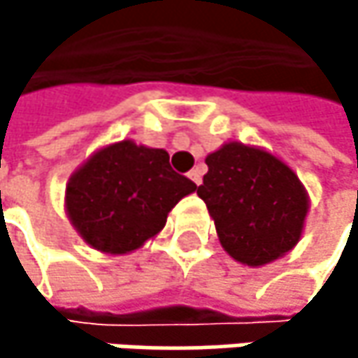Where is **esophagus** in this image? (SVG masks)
Segmentation results:
<instances>
[{"label":"esophagus","instance_id":"34e87169","mask_svg":"<svg viewBox=\"0 0 358 358\" xmlns=\"http://www.w3.org/2000/svg\"><path fill=\"white\" fill-rule=\"evenodd\" d=\"M188 178L192 180V182L199 186V184H201V180H203V172H201V168H194V170H190V172H188Z\"/></svg>","mask_w":358,"mask_h":358}]
</instances>
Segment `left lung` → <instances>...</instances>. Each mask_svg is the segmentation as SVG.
<instances>
[{
  "mask_svg": "<svg viewBox=\"0 0 358 358\" xmlns=\"http://www.w3.org/2000/svg\"><path fill=\"white\" fill-rule=\"evenodd\" d=\"M209 172L196 194L205 201L224 250L250 267L284 257L301 241L309 196L275 155L226 143L205 159Z\"/></svg>",
  "mask_w": 358,
  "mask_h": 358,
  "instance_id": "obj_1",
  "label": "left lung"
}]
</instances>
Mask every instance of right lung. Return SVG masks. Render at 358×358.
Returning <instances> with one entry per match:
<instances>
[{
    "label": "right lung",
    "mask_w": 358,
    "mask_h": 358,
    "mask_svg": "<svg viewBox=\"0 0 358 358\" xmlns=\"http://www.w3.org/2000/svg\"><path fill=\"white\" fill-rule=\"evenodd\" d=\"M196 184L180 176L164 149L120 141L95 151L66 184V213L80 238L106 255L143 247Z\"/></svg>",
    "instance_id": "right-lung-1"
}]
</instances>
